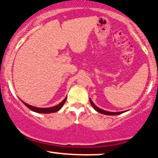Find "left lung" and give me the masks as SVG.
Wrapping results in <instances>:
<instances>
[{
	"mask_svg": "<svg viewBox=\"0 0 158 158\" xmlns=\"http://www.w3.org/2000/svg\"><path fill=\"white\" fill-rule=\"evenodd\" d=\"M90 103H91V106H92L94 107V110H96L97 112H100V113H101V114H103V115H120V114L124 113V112H125V111H123V112H108V111L103 110H102V109L99 108V107L95 105L94 103H93V101L91 100V98H90Z\"/></svg>",
	"mask_w": 158,
	"mask_h": 158,
	"instance_id": "left-lung-1",
	"label": "left lung"
}]
</instances>
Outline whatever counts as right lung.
Segmentation results:
<instances>
[{
	"instance_id": "obj_1",
	"label": "right lung",
	"mask_w": 158,
	"mask_h": 158,
	"mask_svg": "<svg viewBox=\"0 0 158 158\" xmlns=\"http://www.w3.org/2000/svg\"><path fill=\"white\" fill-rule=\"evenodd\" d=\"M66 100H67V97L62 100L61 103H60L59 104L55 106H52V107H48V108H39V107L33 106H31L27 104V103H25V102L22 101H22L23 102L24 104H25L27 108L30 109V110H32L33 112H38V113H53V112H58V111H59L60 109L62 108V106H63Z\"/></svg>"
}]
</instances>
